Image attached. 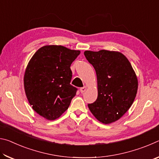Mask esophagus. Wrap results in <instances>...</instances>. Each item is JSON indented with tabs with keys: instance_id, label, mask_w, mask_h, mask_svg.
I'll return each instance as SVG.
<instances>
[{
	"instance_id": "1",
	"label": "esophagus",
	"mask_w": 159,
	"mask_h": 159,
	"mask_svg": "<svg viewBox=\"0 0 159 159\" xmlns=\"http://www.w3.org/2000/svg\"><path fill=\"white\" fill-rule=\"evenodd\" d=\"M86 90H87V87H85V86H84V87L80 88V93H84Z\"/></svg>"
}]
</instances>
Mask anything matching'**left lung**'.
<instances>
[{"mask_svg":"<svg viewBox=\"0 0 159 159\" xmlns=\"http://www.w3.org/2000/svg\"><path fill=\"white\" fill-rule=\"evenodd\" d=\"M87 60L95 69L98 99L88 104L90 111L104 124L116 121L132 106L138 88V80L131 64L118 51L86 50Z\"/></svg>","mask_w":159,"mask_h":159,"instance_id":"obj_1","label":"left lung"}]
</instances>
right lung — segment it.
<instances>
[{
  "instance_id": "right-lung-1",
  "label": "right lung",
  "mask_w": 159,
  "mask_h": 159,
  "mask_svg": "<svg viewBox=\"0 0 159 159\" xmlns=\"http://www.w3.org/2000/svg\"><path fill=\"white\" fill-rule=\"evenodd\" d=\"M80 53L48 45L39 48L29 60L24 75L26 96L34 111L45 119L60 117L76 95L77 89L70 84V66Z\"/></svg>"
}]
</instances>
